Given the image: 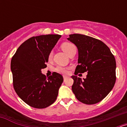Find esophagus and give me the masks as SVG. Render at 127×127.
Here are the masks:
<instances>
[{
    "instance_id": "esophagus-1",
    "label": "esophagus",
    "mask_w": 127,
    "mask_h": 127,
    "mask_svg": "<svg viewBox=\"0 0 127 127\" xmlns=\"http://www.w3.org/2000/svg\"><path fill=\"white\" fill-rule=\"evenodd\" d=\"M63 77H64V80H65V79H67V77H68L67 76H63Z\"/></svg>"
}]
</instances>
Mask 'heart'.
<instances>
[{"mask_svg": "<svg viewBox=\"0 0 127 127\" xmlns=\"http://www.w3.org/2000/svg\"><path fill=\"white\" fill-rule=\"evenodd\" d=\"M61 48L63 50V51H64L66 54H67L68 55H69V54L70 53L72 50L76 48V46L74 45L73 44L70 43V42H65L62 44L61 45ZM48 59L49 60H51V58L53 57V52L51 51L50 52V53L48 54ZM56 71L58 72H60V73H62V74H66L67 73V69L65 68V67H61V66H58L55 69Z\"/></svg>", "mask_w": 127, "mask_h": 127, "instance_id": "obj_1", "label": "heart"}]
</instances>
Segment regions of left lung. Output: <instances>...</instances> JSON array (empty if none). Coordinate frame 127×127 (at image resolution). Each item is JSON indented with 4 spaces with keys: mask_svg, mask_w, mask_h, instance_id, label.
Listing matches in <instances>:
<instances>
[{
    "mask_svg": "<svg viewBox=\"0 0 127 127\" xmlns=\"http://www.w3.org/2000/svg\"><path fill=\"white\" fill-rule=\"evenodd\" d=\"M68 40L78 50V65L72 90L76 98L85 104L102 100L111 91L116 82V60L109 48L102 41L85 35H69ZM87 71L85 79L76 75Z\"/></svg>",
    "mask_w": 127,
    "mask_h": 127,
    "instance_id": "obj_1",
    "label": "left lung"
}]
</instances>
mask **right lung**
Listing matches in <instances>:
<instances>
[{
    "mask_svg": "<svg viewBox=\"0 0 127 127\" xmlns=\"http://www.w3.org/2000/svg\"><path fill=\"white\" fill-rule=\"evenodd\" d=\"M60 35L49 34L32 37L18 48L11 62L13 87L25 102L32 107L43 109L55 102L63 76L53 72L49 77L41 73L46 67L48 54Z\"/></svg>",
    "mask_w": 127,
    "mask_h": 127,
    "instance_id": "1",
    "label": "right lung"
}]
</instances>
